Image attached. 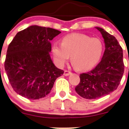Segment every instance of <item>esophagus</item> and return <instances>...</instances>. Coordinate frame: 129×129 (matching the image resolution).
<instances>
[{
	"mask_svg": "<svg viewBox=\"0 0 129 129\" xmlns=\"http://www.w3.org/2000/svg\"><path fill=\"white\" fill-rule=\"evenodd\" d=\"M71 74V72H70V71H67V70H65L64 73H63V75H64L65 76H68V75H69Z\"/></svg>",
	"mask_w": 129,
	"mask_h": 129,
	"instance_id": "esophagus-1",
	"label": "esophagus"
}]
</instances>
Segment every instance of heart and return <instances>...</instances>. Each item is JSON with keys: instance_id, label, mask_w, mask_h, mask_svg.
<instances>
[{"instance_id": "1", "label": "heart", "mask_w": 129, "mask_h": 129, "mask_svg": "<svg viewBox=\"0 0 129 129\" xmlns=\"http://www.w3.org/2000/svg\"><path fill=\"white\" fill-rule=\"evenodd\" d=\"M102 42L82 34L65 36L60 45L53 44L52 52L57 65L63 66L71 56L74 66L79 71H87L94 67L102 57Z\"/></svg>"}]
</instances>
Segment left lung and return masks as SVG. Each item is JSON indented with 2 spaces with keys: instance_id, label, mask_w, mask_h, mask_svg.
Listing matches in <instances>:
<instances>
[{
  "instance_id": "obj_1",
  "label": "left lung",
  "mask_w": 129,
  "mask_h": 129,
  "mask_svg": "<svg viewBox=\"0 0 129 129\" xmlns=\"http://www.w3.org/2000/svg\"><path fill=\"white\" fill-rule=\"evenodd\" d=\"M104 39L105 50L101 62L93 69L80 74L77 93L86 99H96L117 89L124 72L123 50L114 36L95 27Z\"/></svg>"
}]
</instances>
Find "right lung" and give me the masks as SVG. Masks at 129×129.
<instances>
[{
	"label": "right lung",
	"mask_w": 129,
	"mask_h": 129,
	"mask_svg": "<svg viewBox=\"0 0 129 129\" xmlns=\"http://www.w3.org/2000/svg\"><path fill=\"white\" fill-rule=\"evenodd\" d=\"M49 27L32 25L20 31L9 45L5 70L14 90L28 99L49 94L54 82L63 74L52 61V40L60 34Z\"/></svg>",
	"instance_id": "right-lung-1"
}]
</instances>
